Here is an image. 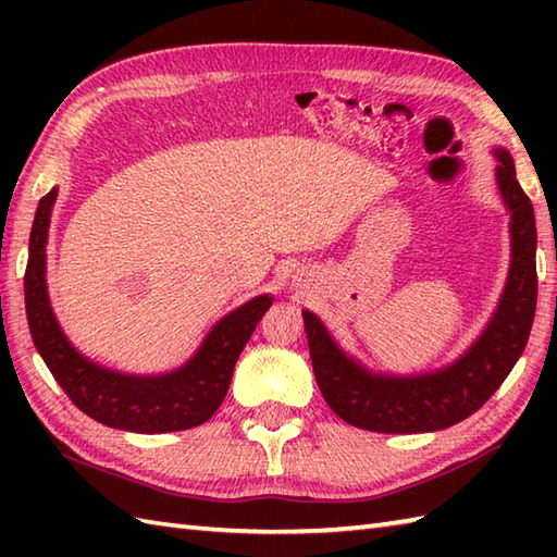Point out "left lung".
I'll list each match as a JSON object with an SVG mask.
<instances>
[{
	"label": "left lung",
	"mask_w": 557,
	"mask_h": 557,
	"mask_svg": "<svg viewBox=\"0 0 557 557\" xmlns=\"http://www.w3.org/2000/svg\"><path fill=\"white\" fill-rule=\"evenodd\" d=\"M500 194L512 212V263L493 321L453 366L425 375H371L347 359L323 323L304 311L315 383L342 421L375 433H429L455 425L481 409L522 357L536 313V220L517 182L515 162L495 150Z\"/></svg>",
	"instance_id": "1"
}]
</instances>
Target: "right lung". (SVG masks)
Segmentation results:
<instances>
[{"label": "right lung", "instance_id": "obj_1", "mask_svg": "<svg viewBox=\"0 0 557 557\" xmlns=\"http://www.w3.org/2000/svg\"><path fill=\"white\" fill-rule=\"evenodd\" d=\"M57 188L35 212L26 268V313L35 347L74 405L104 425L134 433L186 431L208 421L227 395L234 363L258 321L270 309L268 294L224 315L203 347L180 371L158 377L122 375L90 363L59 330L45 289V244Z\"/></svg>", "mask_w": 557, "mask_h": 557}]
</instances>
